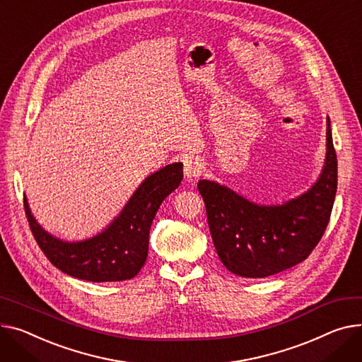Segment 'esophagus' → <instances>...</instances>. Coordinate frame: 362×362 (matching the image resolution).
<instances>
[{
    "label": "esophagus",
    "mask_w": 362,
    "mask_h": 362,
    "mask_svg": "<svg viewBox=\"0 0 362 362\" xmlns=\"http://www.w3.org/2000/svg\"><path fill=\"white\" fill-rule=\"evenodd\" d=\"M204 163L202 160H199L198 157L194 156H187L183 160V170H185V176L189 180H194L197 177H199L204 172Z\"/></svg>",
    "instance_id": "34e87169"
}]
</instances>
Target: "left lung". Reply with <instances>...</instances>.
Returning <instances> with one entry per match:
<instances>
[{
	"instance_id": "1",
	"label": "left lung",
	"mask_w": 362,
	"mask_h": 362,
	"mask_svg": "<svg viewBox=\"0 0 362 362\" xmlns=\"http://www.w3.org/2000/svg\"><path fill=\"white\" fill-rule=\"evenodd\" d=\"M326 161L305 194L282 205H257L215 182L199 180L208 226L224 267L245 278H264L305 260L329 224L338 187V160L327 117Z\"/></svg>"
}]
</instances>
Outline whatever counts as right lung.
Segmentation results:
<instances>
[{
  "mask_svg": "<svg viewBox=\"0 0 362 362\" xmlns=\"http://www.w3.org/2000/svg\"><path fill=\"white\" fill-rule=\"evenodd\" d=\"M183 164L163 167L144 180L116 220L100 234L84 242L68 243L46 233L33 218L28 199L24 211L40 250L64 274L90 282H113L134 278L148 256V237L154 216L180 185Z\"/></svg>",
  "mask_w": 362,
  "mask_h": 362,
  "instance_id": "add662e5",
  "label": "right lung"
}]
</instances>
